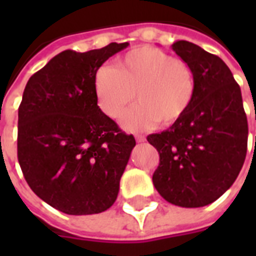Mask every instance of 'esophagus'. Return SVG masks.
Listing matches in <instances>:
<instances>
[{
  "instance_id": "34e87169",
  "label": "esophagus",
  "mask_w": 256,
  "mask_h": 256,
  "mask_svg": "<svg viewBox=\"0 0 256 256\" xmlns=\"http://www.w3.org/2000/svg\"><path fill=\"white\" fill-rule=\"evenodd\" d=\"M136 142H138V144H142V142H146V138H144V136H136Z\"/></svg>"
}]
</instances>
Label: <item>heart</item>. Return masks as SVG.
Wrapping results in <instances>:
<instances>
[{"label": "heart", "mask_w": 256, "mask_h": 256, "mask_svg": "<svg viewBox=\"0 0 256 256\" xmlns=\"http://www.w3.org/2000/svg\"><path fill=\"white\" fill-rule=\"evenodd\" d=\"M94 90L100 110L116 118L134 98L138 104L120 116L128 132L176 124L186 116L196 90L194 72L186 62L164 50L144 46L130 50L116 68L102 66L94 77Z\"/></svg>", "instance_id": "b5f03b06"}]
</instances>
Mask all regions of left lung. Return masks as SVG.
Instances as JSON below:
<instances>
[{
    "mask_svg": "<svg viewBox=\"0 0 256 256\" xmlns=\"http://www.w3.org/2000/svg\"><path fill=\"white\" fill-rule=\"evenodd\" d=\"M171 48L194 72L196 90L182 120L148 136L160 152L152 183L171 204L203 207L239 175L247 152V116L240 88L218 56L188 41Z\"/></svg>",
    "mask_w": 256,
    "mask_h": 256,
    "instance_id": "1",
    "label": "left lung"
}]
</instances>
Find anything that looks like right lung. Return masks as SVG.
<instances>
[{
  "mask_svg": "<svg viewBox=\"0 0 256 256\" xmlns=\"http://www.w3.org/2000/svg\"><path fill=\"white\" fill-rule=\"evenodd\" d=\"M128 42L57 54L26 84L18 108V162L34 194L69 215L116 202L136 146L96 104L94 77Z\"/></svg>",
  "mask_w": 256,
  "mask_h": 256,
  "instance_id": "1",
  "label": "right lung"
}]
</instances>
